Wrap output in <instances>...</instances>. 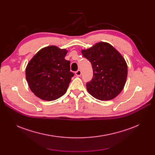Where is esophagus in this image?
I'll list each match as a JSON object with an SVG mask.
<instances>
[{"label":"esophagus","instance_id":"esophagus-1","mask_svg":"<svg viewBox=\"0 0 155 155\" xmlns=\"http://www.w3.org/2000/svg\"><path fill=\"white\" fill-rule=\"evenodd\" d=\"M75 74L77 76H80L81 75V70H78L77 71L75 72Z\"/></svg>","mask_w":155,"mask_h":155}]
</instances>
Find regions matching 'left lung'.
I'll return each mask as SVG.
<instances>
[{"instance_id": "1", "label": "left lung", "mask_w": 155, "mask_h": 155, "mask_svg": "<svg viewBox=\"0 0 155 155\" xmlns=\"http://www.w3.org/2000/svg\"><path fill=\"white\" fill-rule=\"evenodd\" d=\"M92 64L93 77L87 83L88 92L100 100H110L123 90L127 76L125 59L113 46L99 43L81 51Z\"/></svg>"}]
</instances>
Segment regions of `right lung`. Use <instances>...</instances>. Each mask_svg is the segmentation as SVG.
Wrapping results in <instances>:
<instances>
[{
  "instance_id": "add662e5",
  "label": "right lung",
  "mask_w": 155,
  "mask_h": 155,
  "mask_svg": "<svg viewBox=\"0 0 155 155\" xmlns=\"http://www.w3.org/2000/svg\"><path fill=\"white\" fill-rule=\"evenodd\" d=\"M66 50L50 46L39 50L26 68V78L31 91L41 100L52 101L67 91L74 74L70 61L64 59Z\"/></svg>"
}]
</instances>
